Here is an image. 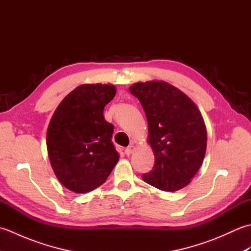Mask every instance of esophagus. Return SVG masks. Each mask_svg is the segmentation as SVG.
Wrapping results in <instances>:
<instances>
[{
	"instance_id": "34e87169",
	"label": "esophagus",
	"mask_w": 251,
	"mask_h": 251,
	"mask_svg": "<svg viewBox=\"0 0 251 251\" xmlns=\"http://www.w3.org/2000/svg\"><path fill=\"white\" fill-rule=\"evenodd\" d=\"M134 150H135V147L132 146V145H130L129 147H127L125 149V154H126V155H130V154L134 152Z\"/></svg>"
}]
</instances>
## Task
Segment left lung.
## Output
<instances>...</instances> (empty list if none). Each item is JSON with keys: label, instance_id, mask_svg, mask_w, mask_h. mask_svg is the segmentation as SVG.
<instances>
[{"label": "left lung", "instance_id": "8db88e82", "mask_svg": "<svg viewBox=\"0 0 251 251\" xmlns=\"http://www.w3.org/2000/svg\"><path fill=\"white\" fill-rule=\"evenodd\" d=\"M129 92L140 101L148 121V141L155 162L142 179L155 188L175 192L199 172L207 147V130L196 104L164 81L136 83Z\"/></svg>", "mask_w": 251, "mask_h": 251}]
</instances>
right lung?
I'll list each match as a JSON object with an SVG mask.
<instances>
[{
	"label": "right lung",
	"instance_id": "right-lung-1",
	"mask_svg": "<svg viewBox=\"0 0 251 251\" xmlns=\"http://www.w3.org/2000/svg\"><path fill=\"white\" fill-rule=\"evenodd\" d=\"M110 84H83L67 95L54 112L46 135L52 170L68 190L87 193L109 177L119 161L112 142L114 126L103 109L114 98Z\"/></svg>",
	"mask_w": 251,
	"mask_h": 251
}]
</instances>
